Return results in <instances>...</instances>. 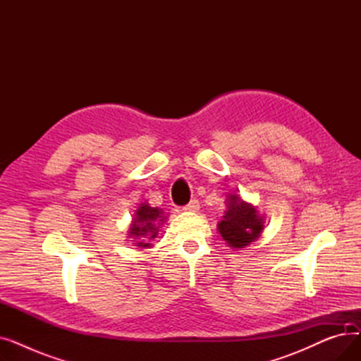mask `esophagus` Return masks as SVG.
<instances>
[{"mask_svg": "<svg viewBox=\"0 0 361 361\" xmlns=\"http://www.w3.org/2000/svg\"><path fill=\"white\" fill-rule=\"evenodd\" d=\"M199 207H200L199 200H192L188 204L183 206V211H184V212H197Z\"/></svg>", "mask_w": 361, "mask_h": 361, "instance_id": "obj_1", "label": "esophagus"}]
</instances>
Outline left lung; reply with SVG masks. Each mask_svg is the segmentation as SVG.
Returning a JSON list of instances; mask_svg holds the SVG:
<instances>
[{"label":"left lung","mask_w":361,"mask_h":361,"mask_svg":"<svg viewBox=\"0 0 361 361\" xmlns=\"http://www.w3.org/2000/svg\"><path fill=\"white\" fill-rule=\"evenodd\" d=\"M263 228V216L259 215L255 206L244 202L238 195L228 196L218 231L230 247L243 249L252 244L259 238Z\"/></svg>","instance_id":"8db88e82"}]
</instances>
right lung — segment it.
<instances>
[{
	"label": "right lung",
	"mask_w": 361,
	"mask_h": 361,
	"mask_svg": "<svg viewBox=\"0 0 361 361\" xmlns=\"http://www.w3.org/2000/svg\"><path fill=\"white\" fill-rule=\"evenodd\" d=\"M166 216H164V212L158 207H152L147 203H142L139 209L136 211V216L133 219L130 225L128 235L135 238V244L140 249L150 247L152 241L157 238L159 233V225L164 224Z\"/></svg>",
	"instance_id": "add662e5"
}]
</instances>
